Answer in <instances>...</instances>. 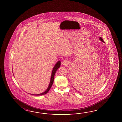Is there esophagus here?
I'll use <instances>...</instances> for the list:
<instances>
[{"label":"esophagus","instance_id":"esophagus-1","mask_svg":"<svg viewBox=\"0 0 122 122\" xmlns=\"http://www.w3.org/2000/svg\"><path fill=\"white\" fill-rule=\"evenodd\" d=\"M63 63V65H66L67 64V62L66 61H64Z\"/></svg>","mask_w":122,"mask_h":122}]
</instances>
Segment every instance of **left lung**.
<instances>
[{
    "label": "left lung",
    "instance_id": "obj_1",
    "mask_svg": "<svg viewBox=\"0 0 122 122\" xmlns=\"http://www.w3.org/2000/svg\"><path fill=\"white\" fill-rule=\"evenodd\" d=\"M100 40H101V41H102V42H104V41L103 40V39L101 37H100Z\"/></svg>",
    "mask_w": 122,
    "mask_h": 122
}]
</instances>
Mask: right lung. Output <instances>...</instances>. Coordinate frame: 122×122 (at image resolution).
Wrapping results in <instances>:
<instances>
[{"label": "right lung", "mask_w": 122, "mask_h": 122, "mask_svg": "<svg viewBox=\"0 0 122 122\" xmlns=\"http://www.w3.org/2000/svg\"><path fill=\"white\" fill-rule=\"evenodd\" d=\"M60 64H61V62H60V61H58V62L56 63L55 66H54V67L53 68V69L52 70L51 78L50 84L49 85L48 88L47 89L46 91H45V92H43V93H42L41 94H32V95H36V96L42 95H44V94H47V93L48 92V91L50 90V88L51 87L52 84L53 83V82H54V75H55V74L56 71L58 69V68H60Z\"/></svg>", "instance_id": "obj_1"}]
</instances>
